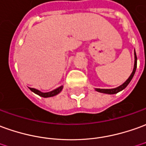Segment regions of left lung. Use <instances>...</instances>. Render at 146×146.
<instances>
[{"label":"left lung","mask_w":146,"mask_h":146,"mask_svg":"<svg viewBox=\"0 0 146 146\" xmlns=\"http://www.w3.org/2000/svg\"><path fill=\"white\" fill-rule=\"evenodd\" d=\"M134 58H135V60H134V67H133V72L130 74V76H129V78L126 80V82H124L122 85H120L119 87L115 88H112V89H100V88H96V90L97 91V92H99L106 93V94H115V93H118L120 91L123 90V89L129 84V83L130 82V80H132L133 75H134V73H135V71H136V68H137V56H136L135 50H134Z\"/></svg>","instance_id":"8db88e82"}]
</instances>
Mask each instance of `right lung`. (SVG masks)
Wrapping results in <instances>:
<instances>
[{
  "instance_id": "right-lung-1",
  "label": "right lung",
  "mask_w": 146,
  "mask_h": 146,
  "mask_svg": "<svg viewBox=\"0 0 146 146\" xmlns=\"http://www.w3.org/2000/svg\"><path fill=\"white\" fill-rule=\"evenodd\" d=\"M62 88L63 86H61V87L58 88H56V89H54V91L50 92H40V91L35 89V88H30L31 91H32V92H35V94L38 95L39 96L46 98V97H51V96H54L58 95L61 91L62 90Z\"/></svg>"
}]
</instances>
